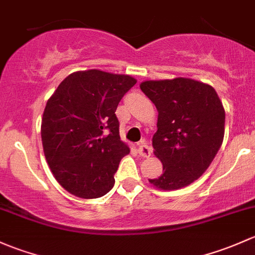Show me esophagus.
I'll return each instance as SVG.
<instances>
[{
    "mask_svg": "<svg viewBox=\"0 0 255 255\" xmlns=\"http://www.w3.org/2000/svg\"><path fill=\"white\" fill-rule=\"evenodd\" d=\"M136 150H138V154L143 157H149L150 154H151V148H150V146L148 145V143H146L144 139L138 144Z\"/></svg>",
    "mask_w": 255,
    "mask_h": 255,
    "instance_id": "esophagus-1",
    "label": "esophagus"
}]
</instances>
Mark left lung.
<instances>
[{"mask_svg": "<svg viewBox=\"0 0 255 255\" xmlns=\"http://www.w3.org/2000/svg\"><path fill=\"white\" fill-rule=\"evenodd\" d=\"M141 92L155 104L154 155L162 173L149 179L161 191L189 186L208 170L225 134V109L211 85L191 78L145 80Z\"/></svg>", "mask_w": 255, "mask_h": 255, "instance_id": "obj_1", "label": "left lung"}]
</instances>
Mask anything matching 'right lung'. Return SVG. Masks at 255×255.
I'll list each match as a JSON object with an SVG mask.
<instances>
[{"label":"right lung","mask_w":255,"mask_h":255,"mask_svg":"<svg viewBox=\"0 0 255 255\" xmlns=\"http://www.w3.org/2000/svg\"><path fill=\"white\" fill-rule=\"evenodd\" d=\"M136 83L100 69L73 72L50 96L41 121L44 154L56 181L83 199L105 195L129 146L121 140L116 109Z\"/></svg>","instance_id":"obj_1"}]
</instances>
